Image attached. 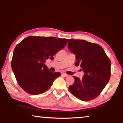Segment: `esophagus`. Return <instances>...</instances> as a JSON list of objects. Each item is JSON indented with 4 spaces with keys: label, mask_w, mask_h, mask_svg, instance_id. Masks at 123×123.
<instances>
[{
    "label": "esophagus",
    "mask_w": 123,
    "mask_h": 123,
    "mask_svg": "<svg viewBox=\"0 0 123 123\" xmlns=\"http://www.w3.org/2000/svg\"><path fill=\"white\" fill-rule=\"evenodd\" d=\"M62 76H63L64 77H67V76H68V75L66 74H64V73H62Z\"/></svg>",
    "instance_id": "obj_1"
}]
</instances>
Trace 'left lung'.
Segmentation results:
<instances>
[{"mask_svg": "<svg viewBox=\"0 0 123 123\" xmlns=\"http://www.w3.org/2000/svg\"><path fill=\"white\" fill-rule=\"evenodd\" d=\"M68 48L75 55L76 66L84 72L82 79L73 76L74 84L68 88L82 101H89L100 94L111 76V63L100 45L81 39H70Z\"/></svg>", "mask_w": 123, "mask_h": 123, "instance_id": "8db88e82", "label": "left lung"}]
</instances>
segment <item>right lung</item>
<instances>
[{
    "label": "right lung",
    "instance_id": "add662e5",
    "mask_svg": "<svg viewBox=\"0 0 123 123\" xmlns=\"http://www.w3.org/2000/svg\"><path fill=\"white\" fill-rule=\"evenodd\" d=\"M68 39L54 37L28 36L16 45L11 61L17 81L29 94L37 95L47 91L61 75L53 73L45 64L47 60L63 49Z\"/></svg>",
    "mask_w": 123,
    "mask_h": 123
}]
</instances>
